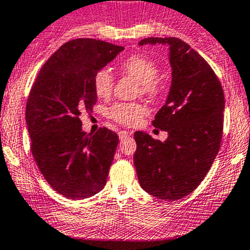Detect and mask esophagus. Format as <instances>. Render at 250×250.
<instances>
[{"label": "esophagus", "mask_w": 250, "mask_h": 250, "mask_svg": "<svg viewBox=\"0 0 250 250\" xmlns=\"http://www.w3.org/2000/svg\"><path fill=\"white\" fill-rule=\"evenodd\" d=\"M131 135H132V133L128 132V131H125V130L120 131V132H119V138H120V141H124V139L127 138V137H130Z\"/></svg>", "instance_id": "1"}]
</instances>
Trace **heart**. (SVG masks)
<instances>
[{
	"instance_id": "b5f03b06",
	"label": "heart",
	"mask_w": 250,
	"mask_h": 250,
	"mask_svg": "<svg viewBox=\"0 0 250 250\" xmlns=\"http://www.w3.org/2000/svg\"><path fill=\"white\" fill-rule=\"evenodd\" d=\"M120 72L135 79L141 84V93L147 98H156L161 93V84L157 81L158 66L154 61L143 56L135 55L120 64ZM94 90L99 98L106 99L111 95L114 88V76L108 69L98 70L93 79ZM146 108L139 104H115L108 109V117L114 122L125 126L138 124Z\"/></svg>"
}]
</instances>
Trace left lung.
Listing matches in <instances>:
<instances>
[{"instance_id": "left-lung-1", "label": "left lung", "mask_w": 250, "mask_h": 250, "mask_svg": "<svg viewBox=\"0 0 250 250\" xmlns=\"http://www.w3.org/2000/svg\"><path fill=\"white\" fill-rule=\"evenodd\" d=\"M169 46L171 85L152 125L165 142L137 131L133 156L141 187L162 200H178L197 188L219 151L224 93L208 63L179 38H146L139 45Z\"/></svg>"}]
</instances>
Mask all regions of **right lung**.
<instances>
[{"label": "right lung", "instance_id": "1", "mask_svg": "<svg viewBox=\"0 0 250 250\" xmlns=\"http://www.w3.org/2000/svg\"><path fill=\"white\" fill-rule=\"evenodd\" d=\"M123 50L103 40H70L45 62L29 92L32 155L47 184L68 199L89 198L106 185L119 137L107 127L83 132L80 115L96 104L95 72Z\"/></svg>", "mask_w": 250, "mask_h": 250}]
</instances>
